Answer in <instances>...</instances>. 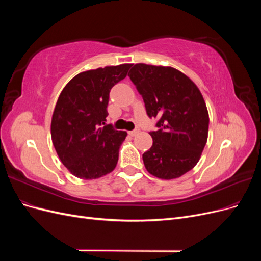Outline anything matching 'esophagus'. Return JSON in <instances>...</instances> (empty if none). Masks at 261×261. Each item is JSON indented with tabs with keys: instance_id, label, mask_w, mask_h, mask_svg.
<instances>
[{
	"instance_id": "obj_1",
	"label": "esophagus",
	"mask_w": 261,
	"mask_h": 261,
	"mask_svg": "<svg viewBox=\"0 0 261 261\" xmlns=\"http://www.w3.org/2000/svg\"><path fill=\"white\" fill-rule=\"evenodd\" d=\"M138 133H139V129H134V130H130V132H128V134H129L130 136H136Z\"/></svg>"
}]
</instances>
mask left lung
<instances>
[{
    "mask_svg": "<svg viewBox=\"0 0 261 261\" xmlns=\"http://www.w3.org/2000/svg\"><path fill=\"white\" fill-rule=\"evenodd\" d=\"M128 76L144 99L149 117H158L153 144L143 154L147 171L177 178L199 161L208 139L209 114L202 94L189 78L170 66L135 64Z\"/></svg>",
    "mask_w": 261,
    "mask_h": 261,
    "instance_id": "1",
    "label": "left lung"
}]
</instances>
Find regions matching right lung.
Returning <instances> with one entry per match:
<instances>
[{"label":"right lung","mask_w":261,"mask_h":261,"mask_svg":"<svg viewBox=\"0 0 261 261\" xmlns=\"http://www.w3.org/2000/svg\"><path fill=\"white\" fill-rule=\"evenodd\" d=\"M130 66L86 70L70 80L60 94L52 115V143L62 163L76 177L99 178L116 167L127 133L106 125L107 108L110 90L124 80Z\"/></svg>","instance_id":"1"}]
</instances>
